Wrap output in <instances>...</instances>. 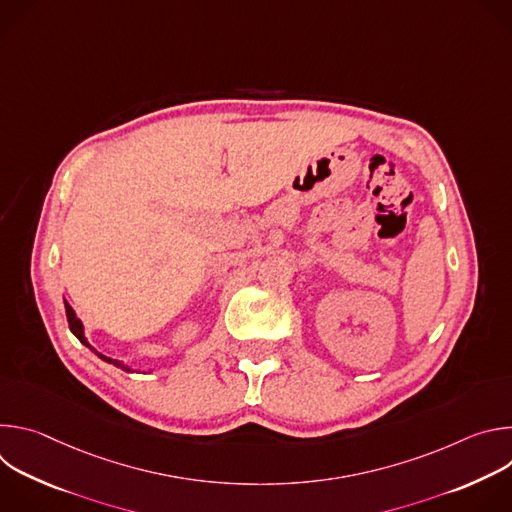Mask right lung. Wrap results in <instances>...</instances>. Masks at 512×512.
<instances>
[{
  "label": "right lung",
  "mask_w": 512,
  "mask_h": 512,
  "mask_svg": "<svg viewBox=\"0 0 512 512\" xmlns=\"http://www.w3.org/2000/svg\"><path fill=\"white\" fill-rule=\"evenodd\" d=\"M64 310H66V320H68V326H70V332L75 334L87 348H91L101 360H105V362H109V364H115V367H119V369H123V371H133L129 364H125L123 360H115V358H109V356H105V354H101V352H97V348H93L91 344H89V340H87V336H85V326H83V322L79 320V316H77V312L72 310V306L64 300ZM154 369H150V373H152Z\"/></svg>",
  "instance_id": "right-lung-1"
}]
</instances>
